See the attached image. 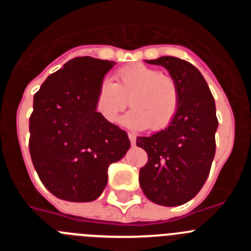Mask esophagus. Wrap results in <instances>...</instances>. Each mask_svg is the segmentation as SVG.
I'll return each mask as SVG.
<instances>
[{
	"label": "esophagus",
	"mask_w": 251,
	"mask_h": 251,
	"mask_svg": "<svg viewBox=\"0 0 251 251\" xmlns=\"http://www.w3.org/2000/svg\"><path fill=\"white\" fill-rule=\"evenodd\" d=\"M128 138H129V141H130V145L132 146L136 145V136H134V134H132V133H128Z\"/></svg>",
	"instance_id": "esophagus-1"
}]
</instances>
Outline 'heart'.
Returning a JSON list of instances; mask_svg holds the SVG:
<instances>
[{"label": "heart", "mask_w": 251, "mask_h": 251, "mask_svg": "<svg viewBox=\"0 0 251 251\" xmlns=\"http://www.w3.org/2000/svg\"><path fill=\"white\" fill-rule=\"evenodd\" d=\"M114 83L104 79L95 97V109L108 123H118L129 104L133 109L124 118L132 128L152 132L165 129L178 110L179 92L176 81L168 75L145 64L119 69Z\"/></svg>", "instance_id": "heart-1"}]
</instances>
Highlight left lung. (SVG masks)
Wrapping results in <instances>:
<instances>
[{"label":"left lung","instance_id":"obj_1","mask_svg":"<svg viewBox=\"0 0 251 251\" xmlns=\"http://www.w3.org/2000/svg\"><path fill=\"white\" fill-rule=\"evenodd\" d=\"M147 63L170 72L179 104L167 128L151 137H137V146L148 154L139 170V183L152 202L178 206L199 194L210 174L219 126L215 100L201 73L186 60L162 56Z\"/></svg>","mask_w":251,"mask_h":251}]
</instances>
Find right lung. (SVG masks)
<instances>
[{"label": "right lung", "mask_w": 251, "mask_h": 251, "mask_svg": "<svg viewBox=\"0 0 251 251\" xmlns=\"http://www.w3.org/2000/svg\"><path fill=\"white\" fill-rule=\"evenodd\" d=\"M113 65L108 60L75 57L49 75L34 95L31 159L44 186L61 200L98 199L108 182V167L129 150L127 132L95 109L99 84Z\"/></svg>", "instance_id": "right-lung-1"}]
</instances>
